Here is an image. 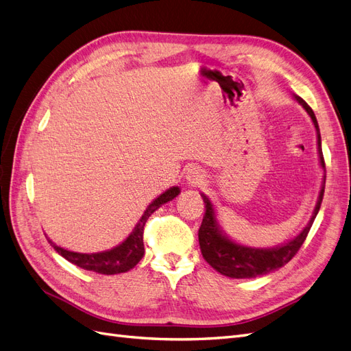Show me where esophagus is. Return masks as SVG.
I'll use <instances>...</instances> for the list:
<instances>
[{"mask_svg": "<svg viewBox=\"0 0 351 351\" xmlns=\"http://www.w3.org/2000/svg\"><path fill=\"white\" fill-rule=\"evenodd\" d=\"M187 178L190 180V182L199 184V183H202V180H204V176L199 173V169L192 168V169H189V171H187Z\"/></svg>", "mask_w": 351, "mask_h": 351, "instance_id": "obj_1", "label": "esophagus"}]
</instances>
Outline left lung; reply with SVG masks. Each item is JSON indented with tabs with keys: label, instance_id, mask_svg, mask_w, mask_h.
I'll return each instance as SVG.
<instances>
[{
	"label": "left lung",
	"instance_id": "left-lung-1",
	"mask_svg": "<svg viewBox=\"0 0 351 351\" xmlns=\"http://www.w3.org/2000/svg\"><path fill=\"white\" fill-rule=\"evenodd\" d=\"M295 99L299 101L300 105H303V108L307 111V114L311 115V119L315 124L316 134H317V146H319L317 149H319L321 165L322 168H325V159L321 149V132H319V125H317V121H316L315 112L300 97H295ZM324 189L325 187L322 186L319 199H317L316 208L313 210V217L309 221V224L306 226V228L291 241L272 249H252V247L241 246V244H237L234 241H231L230 239H227L219 231L218 222L215 219V212H214V208H212L210 200L206 196L202 195L205 202V208H206L204 219H202V226L199 228V246H200L202 256L205 258V261L210 265L212 268L230 278H254V277H259V275L268 274L284 267L285 263H289L295 256V253L299 252L307 234H309V230L322 204Z\"/></svg>",
	"mask_w": 351,
	"mask_h": 351
}]
</instances>
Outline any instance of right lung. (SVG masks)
<instances>
[{"mask_svg": "<svg viewBox=\"0 0 351 351\" xmlns=\"http://www.w3.org/2000/svg\"><path fill=\"white\" fill-rule=\"evenodd\" d=\"M180 193L178 187H171L167 190L165 193H162L159 197H156L152 204L147 206L145 210V214L142 218L137 222V226L134 227L132 234L127 237L125 241H123L120 246H117L108 252H102V253H76V252H70L62 247H58L57 244L51 243V246L54 247L62 258L67 259L69 262L77 265L79 268H83L86 271H93L98 274L104 275H114V274H120L125 272L132 268H134L139 261L142 259L145 247H143V230L147 218L151 217V214L164 204H167L168 200L174 199Z\"/></svg>", "mask_w": 351, "mask_h": 351, "instance_id": "1", "label": "right lung"}]
</instances>
